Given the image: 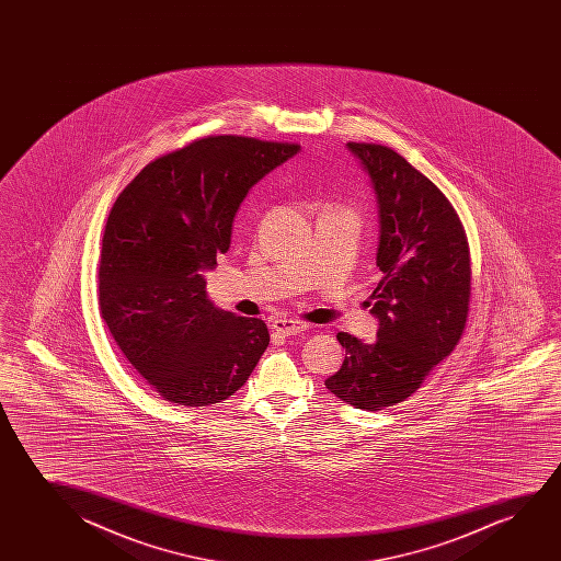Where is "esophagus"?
Returning <instances> with one entry per match:
<instances>
[{
	"mask_svg": "<svg viewBox=\"0 0 561 561\" xmlns=\"http://www.w3.org/2000/svg\"><path fill=\"white\" fill-rule=\"evenodd\" d=\"M307 323L300 322V320H293V318H276L272 322V330L276 331V333H282V335H297V333L307 331Z\"/></svg>",
	"mask_w": 561,
	"mask_h": 561,
	"instance_id": "1",
	"label": "esophagus"
}]
</instances>
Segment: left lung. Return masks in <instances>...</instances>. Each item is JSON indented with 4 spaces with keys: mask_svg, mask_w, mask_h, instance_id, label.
Returning a JSON list of instances; mask_svg holds the SVG:
<instances>
[{
    "mask_svg": "<svg viewBox=\"0 0 561 561\" xmlns=\"http://www.w3.org/2000/svg\"><path fill=\"white\" fill-rule=\"evenodd\" d=\"M368 170L379 207L381 279L368 307L376 343L337 333L343 366L325 387L369 412L412 397L460 343L471 299L468 236L445 193L391 147L348 141Z\"/></svg>",
    "mask_w": 561,
    "mask_h": 561,
    "instance_id": "left-lung-1",
    "label": "left lung"
}]
</instances>
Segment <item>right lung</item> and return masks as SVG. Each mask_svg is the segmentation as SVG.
<instances>
[{
  "mask_svg": "<svg viewBox=\"0 0 561 561\" xmlns=\"http://www.w3.org/2000/svg\"><path fill=\"white\" fill-rule=\"evenodd\" d=\"M299 147L231 134L195 139L149 162L116 197L101 241V318L170 404L222 402L266 351V323L218 310L201 274L230 249L247 192Z\"/></svg>",
  "mask_w": 561,
  "mask_h": 561,
  "instance_id": "right-lung-1",
  "label": "right lung"
}]
</instances>
